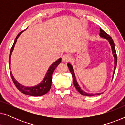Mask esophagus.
<instances>
[{
    "instance_id": "esophagus-1",
    "label": "esophagus",
    "mask_w": 125,
    "mask_h": 125,
    "mask_svg": "<svg viewBox=\"0 0 125 125\" xmlns=\"http://www.w3.org/2000/svg\"><path fill=\"white\" fill-rule=\"evenodd\" d=\"M71 56L69 55V54H65L64 55H63L62 57V60L63 61H65V62H67V61H69V60H71Z\"/></svg>"
}]
</instances>
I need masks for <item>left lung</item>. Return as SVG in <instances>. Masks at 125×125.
I'll return each instance as SVG.
<instances>
[{
  "instance_id": "1",
  "label": "left lung",
  "mask_w": 125,
  "mask_h": 125,
  "mask_svg": "<svg viewBox=\"0 0 125 125\" xmlns=\"http://www.w3.org/2000/svg\"><path fill=\"white\" fill-rule=\"evenodd\" d=\"M100 35L101 37H104L107 40H109V42H110V44L112 47V52H113V56L114 57V64H115V66H114V73H113V78L114 73H115V68H116V66H117V53H116V51H115V45H114V42L113 40V39L112 37H111L110 36H109L108 34L106 33V32L104 31V30H102L101 28H100ZM68 66L69 68V69L71 71L72 76V78H73V83H74V85L75 86V88H76V89L78 90V92L81 94L83 95H86V96H93V95H100L102 94V93H97L94 94H90V93H86V92H83V90L81 89L79 85H78L77 82L76 81V77H75V74L74 73V71H73V67L70 64H68Z\"/></svg>"
}]
</instances>
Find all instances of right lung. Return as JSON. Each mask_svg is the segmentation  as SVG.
Here are the masks:
<instances>
[{
  "mask_svg": "<svg viewBox=\"0 0 125 125\" xmlns=\"http://www.w3.org/2000/svg\"><path fill=\"white\" fill-rule=\"evenodd\" d=\"M24 31V30L22 31L21 32H20V33L18 34L14 41L12 47L11 48V51H10V53L9 65H10V62H11V56L12 52V51L13 50V48H14L15 43H16L17 41V39H18L19 36L20 35V34H21ZM61 59L60 58V59L57 60L56 62H54L53 64L51 65L48 70L47 74L45 75V78H44L43 81H42V83H41L40 84L37 85V86L33 87H25L23 86V85H21V84H20L19 83H18V81L15 79L13 76H12V74L11 72H10V74H11L12 80L15 86H16V88H18L20 92H22V93L24 94L31 95V96H41V95L45 94L50 90V89L51 88V85H52V77L54 69H56V67H57V66L59 65L60 63L61 62Z\"/></svg>",
  "mask_w": 125,
  "mask_h": 125,
  "instance_id": "right-lung-1",
  "label": "right lung"
}]
</instances>
